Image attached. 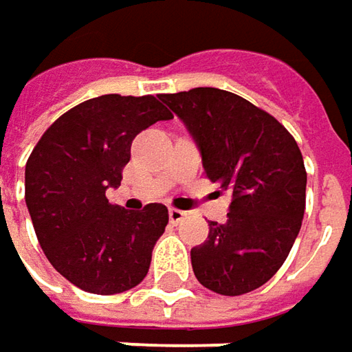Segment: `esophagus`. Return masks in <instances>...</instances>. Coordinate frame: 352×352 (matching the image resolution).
Here are the masks:
<instances>
[{"label":"esophagus","mask_w":352,"mask_h":352,"mask_svg":"<svg viewBox=\"0 0 352 352\" xmlns=\"http://www.w3.org/2000/svg\"><path fill=\"white\" fill-rule=\"evenodd\" d=\"M186 211H180V209H170L168 211V219H170L172 225H178V223H182L184 219H186Z\"/></svg>","instance_id":"obj_1"}]
</instances>
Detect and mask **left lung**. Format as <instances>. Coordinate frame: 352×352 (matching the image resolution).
I'll return each instance as SVG.
<instances>
[{
	"instance_id": "obj_1",
	"label": "left lung",
	"mask_w": 352,
	"mask_h": 352,
	"mask_svg": "<svg viewBox=\"0 0 352 352\" xmlns=\"http://www.w3.org/2000/svg\"><path fill=\"white\" fill-rule=\"evenodd\" d=\"M160 100L184 122L207 178L230 192L226 223L192 248V267L209 291L238 296L279 271L300 232L306 207L302 153L279 122L246 98L197 87Z\"/></svg>"
}]
</instances>
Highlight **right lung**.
Returning <instances> with one entry per match:
<instances>
[{"instance_id": "right-lung-1", "label": "right lung", "mask_w": 352, "mask_h": 352, "mask_svg": "<svg viewBox=\"0 0 352 352\" xmlns=\"http://www.w3.org/2000/svg\"><path fill=\"white\" fill-rule=\"evenodd\" d=\"M162 120L172 114L151 94H102L60 116L28 157L25 201L40 248L82 291L118 294L147 275L168 209L127 211L106 190L120 186L135 135Z\"/></svg>"}]
</instances>
